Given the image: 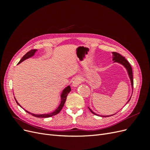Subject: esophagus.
Masks as SVG:
<instances>
[{
    "mask_svg": "<svg viewBox=\"0 0 150 150\" xmlns=\"http://www.w3.org/2000/svg\"><path fill=\"white\" fill-rule=\"evenodd\" d=\"M81 81H82V79H81V78H79V77H76V78H74V81H72V86L73 87H78L79 84L81 83Z\"/></svg>",
    "mask_w": 150,
    "mask_h": 150,
    "instance_id": "obj_1",
    "label": "esophagus"
}]
</instances>
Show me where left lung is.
<instances>
[{
    "label": "left lung",
    "mask_w": 150,
    "mask_h": 150,
    "mask_svg": "<svg viewBox=\"0 0 150 150\" xmlns=\"http://www.w3.org/2000/svg\"><path fill=\"white\" fill-rule=\"evenodd\" d=\"M112 61H114V62H117V63H119V64H121L122 66H123L125 69H126L127 71V72H128V76L129 78V79H130V81H131V89H132V93H133V71H132V68H131V66L130 65L129 63L128 62V61H127L126 59L125 58V57L122 56L121 54H120L119 53H117V52H112ZM132 96V95H131ZM131 96L130 97L128 101V102L126 103V104L128 103L129 100L131 99ZM89 110H90V111L93 114L96 115V116H101V117H108V116H112L114 115H108V116H101V115H99L98 114H96V113H95L94 112H93L91 109L88 107Z\"/></svg>",
    "instance_id": "left-lung-1"
}]
</instances>
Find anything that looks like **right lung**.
<instances>
[{"label": "right lung", "mask_w": 150, "mask_h": 150, "mask_svg": "<svg viewBox=\"0 0 150 150\" xmlns=\"http://www.w3.org/2000/svg\"><path fill=\"white\" fill-rule=\"evenodd\" d=\"M38 50L37 49H33V50H30V51H29L28 52H27L25 55L22 57V58L21 59V61L19 62V63H18V64H20L21 62H22V61H24V60L27 59H29L31 57H33V56H34L35 53L36 52V51H37ZM71 87L70 86H67V87H66L64 89L62 90V91L61 93V103H60V104L59 105V106L57 107V108L56 109V110H54L53 112H50V113H47V114H41V115H36V114H34V113H32V112H30L29 111H28L25 110H24L28 112V113H29V114L32 115L33 116L36 117H51V116H55L56 115H57L59 112L61 111V110H62V107L64 106V103L66 102V98H67V94L69 93V92L71 91ZM15 100L17 103V104H18V105L20 106L21 107V106L20 105V104H19V103L17 102V101L16 100V99L15 98ZM22 108V107H21Z\"/></svg>", "instance_id": "add662e5"}]
</instances>
